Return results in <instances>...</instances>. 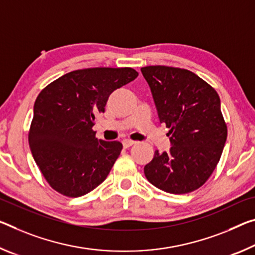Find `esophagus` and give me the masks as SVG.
Masks as SVG:
<instances>
[{"mask_svg": "<svg viewBox=\"0 0 255 255\" xmlns=\"http://www.w3.org/2000/svg\"><path fill=\"white\" fill-rule=\"evenodd\" d=\"M137 142H135V140H131V139H125L123 142V145L125 147H130L132 146V145H135Z\"/></svg>", "mask_w": 255, "mask_h": 255, "instance_id": "34e87169", "label": "esophagus"}]
</instances>
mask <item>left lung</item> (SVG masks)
I'll return each instance as SVG.
<instances>
[{
    "label": "left lung",
    "instance_id": "left-lung-1",
    "mask_svg": "<svg viewBox=\"0 0 255 255\" xmlns=\"http://www.w3.org/2000/svg\"><path fill=\"white\" fill-rule=\"evenodd\" d=\"M140 71L172 144L168 153L155 151L144 167L145 177L170 194L196 191L215 171L227 139L219 95L201 77L183 68L148 66Z\"/></svg>",
    "mask_w": 255,
    "mask_h": 255
}]
</instances>
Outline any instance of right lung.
Here are the masks:
<instances>
[{"label":"right lung","instance_id":"obj_1","mask_svg":"<svg viewBox=\"0 0 255 255\" xmlns=\"http://www.w3.org/2000/svg\"><path fill=\"white\" fill-rule=\"evenodd\" d=\"M137 76L132 68H87L68 72L40 91L28 140L54 191L79 197L106 180L123 144L98 139L93 126L111 93Z\"/></svg>","mask_w":255,"mask_h":255}]
</instances>
